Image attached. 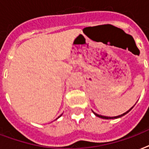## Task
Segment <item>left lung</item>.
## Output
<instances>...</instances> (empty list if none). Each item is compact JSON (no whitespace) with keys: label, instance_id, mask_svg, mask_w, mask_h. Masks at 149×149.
Returning <instances> with one entry per match:
<instances>
[{"label":"left lung","instance_id":"obj_1","mask_svg":"<svg viewBox=\"0 0 149 149\" xmlns=\"http://www.w3.org/2000/svg\"><path fill=\"white\" fill-rule=\"evenodd\" d=\"M134 106H133V107H134ZM133 107L132 108H130V109L128 110L127 112H124V113H123V114H122V115H120V116H112V117H109V116H102V115H99V114H97V113H95V112H94V114H95V116H97V117H100V118H102V119H106V120H111V119H117V118H120V117H122L123 116H124V115H126V114H127V112H129L130 111V110L132 109H133Z\"/></svg>","mask_w":149,"mask_h":149}]
</instances>
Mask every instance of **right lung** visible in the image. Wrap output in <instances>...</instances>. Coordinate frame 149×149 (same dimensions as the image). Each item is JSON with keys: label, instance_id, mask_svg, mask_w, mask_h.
Segmentation results:
<instances>
[{"label": "right lung", "instance_id": "obj_1", "mask_svg": "<svg viewBox=\"0 0 149 149\" xmlns=\"http://www.w3.org/2000/svg\"><path fill=\"white\" fill-rule=\"evenodd\" d=\"M62 115H61V116H62ZM60 116H59V117H60ZM59 117H58V118H59Z\"/></svg>", "mask_w": 149, "mask_h": 149}]
</instances>
